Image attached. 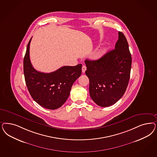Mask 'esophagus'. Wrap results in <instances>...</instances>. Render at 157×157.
<instances>
[{"instance_id":"obj_1","label":"esophagus","mask_w":157,"mask_h":157,"mask_svg":"<svg viewBox=\"0 0 157 157\" xmlns=\"http://www.w3.org/2000/svg\"><path fill=\"white\" fill-rule=\"evenodd\" d=\"M86 70V65H82V72L84 73Z\"/></svg>"}]
</instances>
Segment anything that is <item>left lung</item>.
I'll return each instance as SVG.
<instances>
[{
    "label": "left lung",
    "mask_w": 157,
    "mask_h": 157,
    "mask_svg": "<svg viewBox=\"0 0 157 157\" xmlns=\"http://www.w3.org/2000/svg\"><path fill=\"white\" fill-rule=\"evenodd\" d=\"M85 63L93 101L101 107L116 103L124 94L130 78L132 57L125 36L118 32L115 49L99 59H86Z\"/></svg>",
    "instance_id": "1"
}]
</instances>
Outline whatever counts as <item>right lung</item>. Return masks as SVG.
<instances>
[{"label": "right lung", "instance_id": "add662e5", "mask_svg": "<svg viewBox=\"0 0 157 157\" xmlns=\"http://www.w3.org/2000/svg\"><path fill=\"white\" fill-rule=\"evenodd\" d=\"M31 39L24 58V73L28 90L33 100L41 106L50 110L58 109L66 101L72 85L81 76L82 65L63 66L49 73L38 71L30 62Z\"/></svg>", "mask_w": 157, "mask_h": 157}]
</instances>
